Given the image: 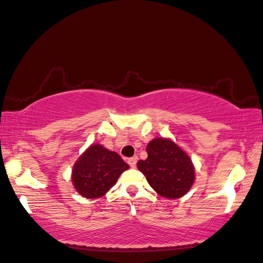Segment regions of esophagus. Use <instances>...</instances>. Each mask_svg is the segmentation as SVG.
<instances>
[{
	"mask_svg": "<svg viewBox=\"0 0 263 263\" xmlns=\"http://www.w3.org/2000/svg\"><path fill=\"white\" fill-rule=\"evenodd\" d=\"M137 157H132V158H128V160H127V163H128V165H130L132 168H135V167L137 166Z\"/></svg>",
	"mask_w": 263,
	"mask_h": 263,
	"instance_id": "esophagus-1",
	"label": "esophagus"
}]
</instances>
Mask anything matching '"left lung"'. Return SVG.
<instances>
[{
    "label": "left lung",
    "mask_w": 263,
    "mask_h": 263,
    "mask_svg": "<svg viewBox=\"0 0 263 263\" xmlns=\"http://www.w3.org/2000/svg\"><path fill=\"white\" fill-rule=\"evenodd\" d=\"M148 157L137 167L146 176L149 185L160 197L178 199L185 195L195 180L192 159L168 138H155L147 144Z\"/></svg>",
    "instance_id": "8db88e82"
}]
</instances>
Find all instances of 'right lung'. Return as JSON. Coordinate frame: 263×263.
Returning <instances> with one entry per match:
<instances>
[{
    "instance_id": "obj_1",
    "label": "right lung",
    "mask_w": 263,
    "mask_h": 263,
    "mask_svg": "<svg viewBox=\"0 0 263 263\" xmlns=\"http://www.w3.org/2000/svg\"><path fill=\"white\" fill-rule=\"evenodd\" d=\"M126 170L128 165L119 154L92 143L74 163L71 180L83 198L97 199L107 193Z\"/></svg>"
}]
</instances>
